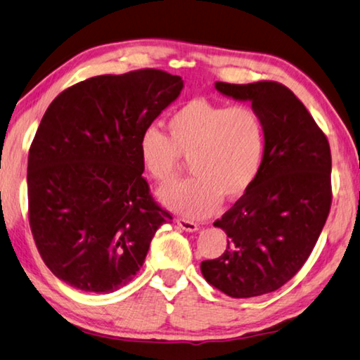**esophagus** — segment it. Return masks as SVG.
I'll use <instances>...</instances> for the list:
<instances>
[{
	"mask_svg": "<svg viewBox=\"0 0 360 360\" xmlns=\"http://www.w3.org/2000/svg\"><path fill=\"white\" fill-rule=\"evenodd\" d=\"M176 224L180 226V229H184V231H186V232H196V231H198V224L190 221V219L179 218V219H176Z\"/></svg>",
	"mask_w": 360,
	"mask_h": 360,
	"instance_id": "1",
	"label": "esophagus"
}]
</instances>
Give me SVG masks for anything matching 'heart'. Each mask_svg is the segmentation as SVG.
I'll use <instances>...</instances> for the list:
<instances>
[{"instance_id":"b5f03b06","label":"heart","mask_w":360,"mask_h":360,"mask_svg":"<svg viewBox=\"0 0 360 360\" xmlns=\"http://www.w3.org/2000/svg\"><path fill=\"white\" fill-rule=\"evenodd\" d=\"M169 136L145 129L139 155L147 172L169 184L180 172L181 158L193 176L158 193L161 204L180 215H210L219 200H237L261 172L266 153V126L253 107L213 104L193 99L167 120Z\"/></svg>"}]
</instances>
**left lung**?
I'll return each instance as SVG.
<instances>
[{
	"label": "left lung",
	"instance_id": "left-lung-1",
	"mask_svg": "<svg viewBox=\"0 0 360 360\" xmlns=\"http://www.w3.org/2000/svg\"><path fill=\"white\" fill-rule=\"evenodd\" d=\"M217 90L250 101L266 126V153L253 186L213 226L228 234L224 253L202 261L204 278L236 299L274 292L304 266L330 210V147L297 96L278 82Z\"/></svg>",
	"mask_w": 360,
	"mask_h": 360
}]
</instances>
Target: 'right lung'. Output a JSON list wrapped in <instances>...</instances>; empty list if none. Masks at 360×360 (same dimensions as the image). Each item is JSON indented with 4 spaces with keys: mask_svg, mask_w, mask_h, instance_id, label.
I'll return each instance as SVG.
<instances>
[{
    "mask_svg": "<svg viewBox=\"0 0 360 360\" xmlns=\"http://www.w3.org/2000/svg\"><path fill=\"white\" fill-rule=\"evenodd\" d=\"M181 88L180 75L141 69L79 82L49 105L27 184L31 232L56 278L109 294L142 267L172 217L151 198L139 142Z\"/></svg>",
    "mask_w": 360,
    "mask_h": 360,
    "instance_id": "right-lung-1",
    "label": "right lung"
}]
</instances>
